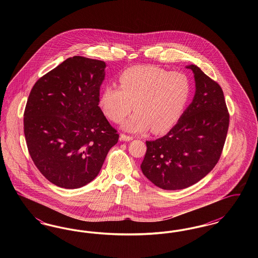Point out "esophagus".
<instances>
[{"mask_svg": "<svg viewBox=\"0 0 258 258\" xmlns=\"http://www.w3.org/2000/svg\"><path fill=\"white\" fill-rule=\"evenodd\" d=\"M120 139H121V141H132L134 139V137L130 136V135H120Z\"/></svg>", "mask_w": 258, "mask_h": 258, "instance_id": "obj_1", "label": "esophagus"}]
</instances>
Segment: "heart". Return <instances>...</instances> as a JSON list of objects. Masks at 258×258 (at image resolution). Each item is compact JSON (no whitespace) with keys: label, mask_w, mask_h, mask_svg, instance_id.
<instances>
[{"label":"heart","mask_w":258,"mask_h":258,"mask_svg":"<svg viewBox=\"0 0 258 258\" xmlns=\"http://www.w3.org/2000/svg\"><path fill=\"white\" fill-rule=\"evenodd\" d=\"M120 86L107 84L101 91L99 106L115 123L135 108L123 123L132 133H142L152 126L154 133L171 128L181 118L191 95L188 77L160 67L140 66L125 70L119 76Z\"/></svg>","instance_id":"heart-1"}]
</instances>
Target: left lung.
I'll return each mask as SVG.
<instances>
[{"label": "left lung", "mask_w": 258, "mask_h": 258, "mask_svg": "<svg viewBox=\"0 0 258 258\" xmlns=\"http://www.w3.org/2000/svg\"><path fill=\"white\" fill-rule=\"evenodd\" d=\"M196 94L168 134L146 141L140 167L144 176L162 189L176 190L197 184L220 160L229 125L221 86L196 64Z\"/></svg>", "instance_id": "left-lung-1"}]
</instances>
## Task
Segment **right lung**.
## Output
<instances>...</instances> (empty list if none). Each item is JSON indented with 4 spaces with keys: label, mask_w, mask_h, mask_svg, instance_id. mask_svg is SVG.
<instances>
[{
    "label": "right lung",
    "mask_w": 258,
    "mask_h": 258,
    "mask_svg": "<svg viewBox=\"0 0 258 258\" xmlns=\"http://www.w3.org/2000/svg\"><path fill=\"white\" fill-rule=\"evenodd\" d=\"M105 62L74 56L34 85L24 112L30 156L52 184L78 188L93 181L119 139L103 115L99 89Z\"/></svg>",
    "instance_id": "add662e5"
}]
</instances>
